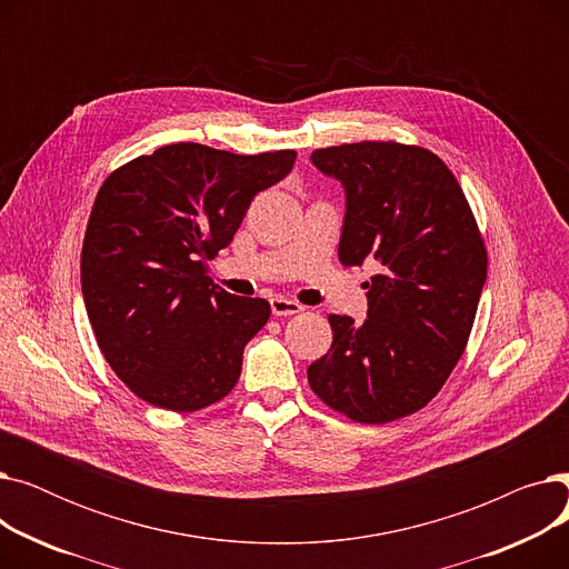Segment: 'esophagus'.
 <instances>
[{
    "label": "esophagus",
    "instance_id": "1",
    "mask_svg": "<svg viewBox=\"0 0 569 569\" xmlns=\"http://www.w3.org/2000/svg\"><path fill=\"white\" fill-rule=\"evenodd\" d=\"M269 307H272L274 316H295V313L305 311L302 305H297L292 300H286V297H272V300H269Z\"/></svg>",
    "mask_w": 569,
    "mask_h": 569
}]
</instances>
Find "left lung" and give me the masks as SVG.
Wrapping results in <instances>:
<instances>
[{"label":"left lung","mask_w":569,"mask_h":569,"mask_svg":"<svg viewBox=\"0 0 569 569\" xmlns=\"http://www.w3.org/2000/svg\"><path fill=\"white\" fill-rule=\"evenodd\" d=\"M341 182L343 264L378 262L360 325L330 316L332 348L309 369L311 390L362 425L425 408L466 350L487 281V249L452 170L425 147L352 142L316 149Z\"/></svg>","instance_id":"8db88e82"}]
</instances>
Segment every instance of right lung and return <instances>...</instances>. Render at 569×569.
<instances>
[{
	"mask_svg": "<svg viewBox=\"0 0 569 569\" xmlns=\"http://www.w3.org/2000/svg\"><path fill=\"white\" fill-rule=\"evenodd\" d=\"M295 157L174 142L117 168L99 189L80 256L84 309L106 362L142 401L193 412L234 387L269 305L214 286L207 260Z\"/></svg>",
	"mask_w": 569,
	"mask_h": 569,
	"instance_id": "add662e5",
	"label": "right lung"
}]
</instances>
